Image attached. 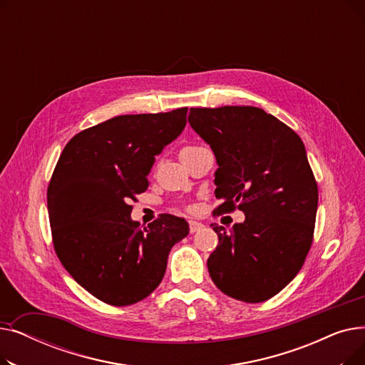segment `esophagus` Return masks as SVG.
<instances>
[{"instance_id": "esophagus-1", "label": "esophagus", "mask_w": 365, "mask_h": 365, "mask_svg": "<svg viewBox=\"0 0 365 365\" xmlns=\"http://www.w3.org/2000/svg\"><path fill=\"white\" fill-rule=\"evenodd\" d=\"M202 227V223L201 222H197V220H189V232L194 234L197 232L198 229Z\"/></svg>"}]
</instances>
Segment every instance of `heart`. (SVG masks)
<instances>
[{"label": "heart", "mask_w": 365, "mask_h": 365, "mask_svg": "<svg viewBox=\"0 0 365 365\" xmlns=\"http://www.w3.org/2000/svg\"><path fill=\"white\" fill-rule=\"evenodd\" d=\"M201 149V146H185L182 150H180V155H185V153H192L195 150Z\"/></svg>", "instance_id": "b5f03b06"}]
</instances>
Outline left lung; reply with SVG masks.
<instances>
[{"label": "left lung", "instance_id": "8db88e82", "mask_svg": "<svg viewBox=\"0 0 365 365\" xmlns=\"http://www.w3.org/2000/svg\"><path fill=\"white\" fill-rule=\"evenodd\" d=\"M187 121L212 146L219 168L217 215L241 210L244 223L219 237L207 267L229 297L260 303L302 269L314 241L318 185L299 134L255 106L190 108Z\"/></svg>", "mask_w": 365, "mask_h": 365}]
</instances>
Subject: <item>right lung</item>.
<instances>
[{
  "instance_id": "add662e5",
  "label": "right lung",
  "mask_w": 365,
  "mask_h": 365,
  "mask_svg": "<svg viewBox=\"0 0 365 365\" xmlns=\"http://www.w3.org/2000/svg\"><path fill=\"white\" fill-rule=\"evenodd\" d=\"M187 108L120 115L66 143L47 187L54 252L96 299L127 306L148 297L165 274L171 247L189 234L168 213L140 227L130 215L149 186L155 155L186 125Z\"/></svg>"
}]
</instances>
